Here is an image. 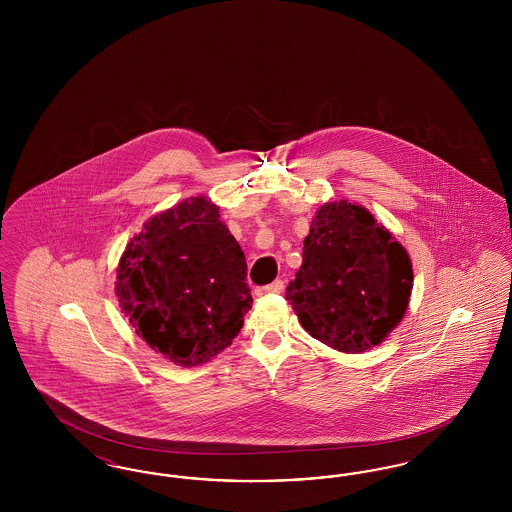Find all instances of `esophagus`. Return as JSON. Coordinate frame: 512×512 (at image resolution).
<instances>
[{
	"label": "esophagus",
	"instance_id": "obj_1",
	"mask_svg": "<svg viewBox=\"0 0 512 512\" xmlns=\"http://www.w3.org/2000/svg\"><path fill=\"white\" fill-rule=\"evenodd\" d=\"M284 292V282L282 280H274L272 284H268V286H261V288H257L255 293L257 295H265V293H282Z\"/></svg>",
	"mask_w": 512,
	"mask_h": 512
}]
</instances>
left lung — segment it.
Returning <instances> with one entry per match:
<instances>
[{
	"label": "left lung",
	"instance_id": "8db88e82",
	"mask_svg": "<svg viewBox=\"0 0 512 512\" xmlns=\"http://www.w3.org/2000/svg\"><path fill=\"white\" fill-rule=\"evenodd\" d=\"M411 290L413 265L403 245L365 207L334 201L313 219L286 299L315 340L363 353L401 322Z\"/></svg>",
	"mask_w": 512,
	"mask_h": 512
}]
</instances>
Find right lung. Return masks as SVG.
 Returning <instances> with one entry per match:
<instances>
[{
    "label": "right lung",
    "mask_w": 512,
    "mask_h": 512,
    "mask_svg": "<svg viewBox=\"0 0 512 512\" xmlns=\"http://www.w3.org/2000/svg\"><path fill=\"white\" fill-rule=\"evenodd\" d=\"M244 251L219 207L190 197L147 220L117 270V297L136 334L174 365L228 347L251 309Z\"/></svg>",
    "instance_id": "add662e5"
}]
</instances>
